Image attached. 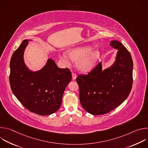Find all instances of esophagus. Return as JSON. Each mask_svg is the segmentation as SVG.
Wrapping results in <instances>:
<instances>
[{
    "mask_svg": "<svg viewBox=\"0 0 148 148\" xmlns=\"http://www.w3.org/2000/svg\"><path fill=\"white\" fill-rule=\"evenodd\" d=\"M72 77H73V79H75L77 78V75H76V74H75V73H72Z\"/></svg>",
    "mask_w": 148,
    "mask_h": 148,
    "instance_id": "esophagus-1",
    "label": "esophagus"
}]
</instances>
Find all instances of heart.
Wrapping results in <instances>:
<instances>
[{"label":"heart","instance_id":"obj_1","mask_svg":"<svg viewBox=\"0 0 148 148\" xmlns=\"http://www.w3.org/2000/svg\"><path fill=\"white\" fill-rule=\"evenodd\" d=\"M68 56L71 60L77 61L76 66L79 71L87 72L95 66L100 57V52L90 46H81L70 49ZM60 59L64 64H69V58L65 54L60 56Z\"/></svg>","mask_w":148,"mask_h":148}]
</instances>
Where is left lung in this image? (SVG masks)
<instances>
[{
	"mask_svg": "<svg viewBox=\"0 0 148 148\" xmlns=\"http://www.w3.org/2000/svg\"><path fill=\"white\" fill-rule=\"evenodd\" d=\"M110 46L118 50L111 66L102 70L100 62L88 74H80L76 78L82 107L94 115L105 114L118 107L127 98L132 87L130 53L118 41H111Z\"/></svg>",
	"mask_w": 148,
	"mask_h": 148,
	"instance_id": "obj_1",
	"label": "left lung"
}]
</instances>
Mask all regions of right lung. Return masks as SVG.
<instances>
[{
    "label": "right lung",
    "mask_w": 148,
    "mask_h": 148,
    "mask_svg": "<svg viewBox=\"0 0 148 148\" xmlns=\"http://www.w3.org/2000/svg\"><path fill=\"white\" fill-rule=\"evenodd\" d=\"M31 40H24L13 53L10 62L9 81L17 99L29 111L51 115L60 107L64 90L72 78L69 69H60L49 58L41 70L33 71L24 61V52Z\"/></svg>",
    "instance_id": "obj_1"
}]
</instances>
